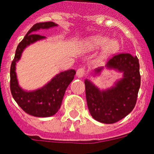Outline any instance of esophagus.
<instances>
[{"instance_id":"obj_1","label":"esophagus","mask_w":154,"mask_h":154,"mask_svg":"<svg viewBox=\"0 0 154 154\" xmlns=\"http://www.w3.org/2000/svg\"><path fill=\"white\" fill-rule=\"evenodd\" d=\"M76 75L78 78H82L85 75V69L83 68H80L76 72Z\"/></svg>"}]
</instances>
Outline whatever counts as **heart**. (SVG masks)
I'll use <instances>...</instances> for the list:
<instances>
[{"mask_svg": "<svg viewBox=\"0 0 154 154\" xmlns=\"http://www.w3.org/2000/svg\"><path fill=\"white\" fill-rule=\"evenodd\" d=\"M89 48L97 49L103 46L101 57H107L117 51L120 48V44L116 40H110L107 37L95 36L89 39L86 42Z\"/></svg>", "mask_w": 154, "mask_h": 154, "instance_id": "b5f03b06", "label": "heart"}]
</instances>
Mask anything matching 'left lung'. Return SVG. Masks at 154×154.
I'll list each match as a JSON object with an SVG mask.
<instances>
[{
    "instance_id": "1",
    "label": "left lung",
    "mask_w": 154,
    "mask_h": 154,
    "mask_svg": "<svg viewBox=\"0 0 154 154\" xmlns=\"http://www.w3.org/2000/svg\"><path fill=\"white\" fill-rule=\"evenodd\" d=\"M105 67L123 73V78L113 86L101 91L90 80H85L86 102L94 120L103 124H114L128 116L135 106L141 83L139 62L130 53L114 55ZM103 67L95 69L98 74Z\"/></svg>"
}]
</instances>
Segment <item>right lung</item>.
<instances>
[{"instance_id":"1","label":"right lung","mask_w":154,"mask_h":154,"mask_svg":"<svg viewBox=\"0 0 154 154\" xmlns=\"http://www.w3.org/2000/svg\"><path fill=\"white\" fill-rule=\"evenodd\" d=\"M53 22L38 23L29 30L16 49L14 60L10 69V89L14 100L27 114L37 117H49L58 112L60 108L63 95L71 83L75 71L70 69L55 75L42 88L32 91H23L19 85L16 73V62L19 61L26 46L37 41L45 38V36L35 34L40 29H49L57 26Z\"/></svg>"}]
</instances>
